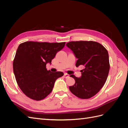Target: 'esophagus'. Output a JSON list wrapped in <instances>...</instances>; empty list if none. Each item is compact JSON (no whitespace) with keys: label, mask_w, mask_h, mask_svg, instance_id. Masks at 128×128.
<instances>
[{"label":"esophagus","mask_w":128,"mask_h":128,"mask_svg":"<svg viewBox=\"0 0 128 128\" xmlns=\"http://www.w3.org/2000/svg\"><path fill=\"white\" fill-rule=\"evenodd\" d=\"M64 77L65 78H68V77H69V75L67 73H64Z\"/></svg>","instance_id":"1"}]
</instances>
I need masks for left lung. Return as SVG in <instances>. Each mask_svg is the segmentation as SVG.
I'll return each mask as SVG.
<instances>
[{"label": "left lung", "instance_id": "1", "mask_svg": "<svg viewBox=\"0 0 128 128\" xmlns=\"http://www.w3.org/2000/svg\"><path fill=\"white\" fill-rule=\"evenodd\" d=\"M77 59L76 66L84 67L82 76L74 78L75 83L69 86L72 94L80 99H89L100 91L107 80L110 71L109 56L102 44L94 41L70 42L66 44Z\"/></svg>", "mask_w": 128, "mask_h": 128}]
</instances>
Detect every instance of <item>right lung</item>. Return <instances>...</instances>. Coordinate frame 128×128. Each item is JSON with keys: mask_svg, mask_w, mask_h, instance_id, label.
<instances>
[{"mask_svg": "<svg viewBox=\"0 0 128 128\" xmlns=\"http://www.w3.org/2000/svg\"><path fill=\"white\" fill-rule=\"evenodd\" d=\"M65 42H26L19 45L13 61V72L18 86L28 97L40 100L53 90L56 80L64 75L62 72H52L46 65L51 61Z\"/></svg>", "mask_w": 128, "mask_h": 128, "instance_id": "right-lung-1", "label": "right lung"}]
</instances>
